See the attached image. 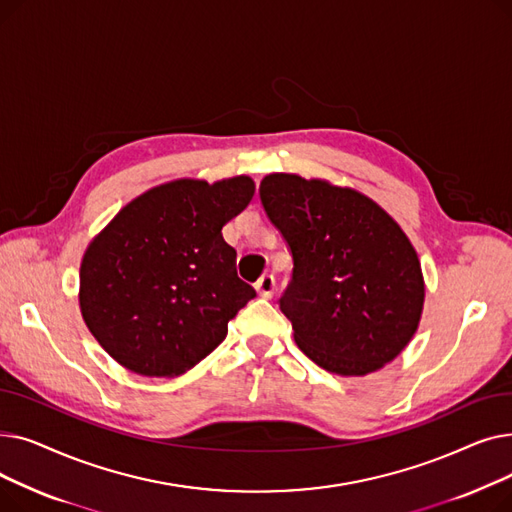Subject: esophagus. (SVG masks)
Listing matches in <instances>:
<instances>
[{
  "label": "esophagus",
  "instance_id": "esophagus-1",
  "mask_svg": "<svg viewBox=\"0 0 512 512\" xmlns=\"http://www.w3.org/2000/svg\"><path fill=\"white\" fill-rule=\"evenodd\" d=\"M259 297L263 299H272L274 297V290H276V278L272 274H263L257 284H255Z\"/></svg>",
  "mask_w": 512,
  "mask_h": 512
}]
</instances>
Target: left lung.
<instances>
[{
  "instance_id": "obj_1",
  "label": "left lung",
  "mask_w": 512,
  "mask_h": 512,
  "mask_svg": "<svg viewBox=\"0 0 512 512\" xmlns=\"http://www.w3.org/2000/svg\"><path fill=\"white\" fill-rule=\"evenodd\" d=\"M259 199L292 255L280 297L301 351L332 373L365 375L413 338L425 286L407 234L369 197L270 174Z\"/></svg>"
}]
</instances>
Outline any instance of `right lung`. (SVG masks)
<instances>
[{"label":"right lung","instance_id":"obj_1","mask_svg":"<svg viewBox=\"0 0 512 512\" xmlns=\"http://www.w3.org/2000/svg\"><path fill=\"white\" fill-rule=\"evenodd\" d=\"M255 193L249 176L174 180L130 201L80 265V311L126 369L170 378L205 359L255 299L222 228Z\"/></svg>","mask_w":512,"mask_h":512}]
</instances>
